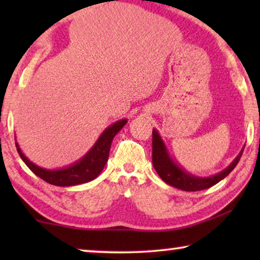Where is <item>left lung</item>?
Masks as SVG:
<instances>
[{
	"mask_svg": "<svg viewBox=\"0 0 260 260\" xmlns=\"http://www.w3.org/2000/svg\"><path fill=\"white\" fill-rule=\"evenodd\" d=\"M243 155V150L240 154L237 156V158L231 163L229 168L222 170L218 175L211 176V177H195L190 174H188L177 167L175 163L172 161L169 157L167 149L163 144V142L157 134V131L152 130V166L159 177L165 181L166 183L170 184V186L179 188V189L186 190V191H197V190H204L207 188L214 186L221 181L223 177H226L232 170L236 168V166L239 162V159Z\"/></svg>",
	"mask_w": 260,
	"mask_h": 260,
	"instance_id": "8db88e82",
	"label": "left lung"
}]
</instances>
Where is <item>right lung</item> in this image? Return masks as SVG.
<instances>
[{
    "label": "right lung",
    "instance_id": "right-lung-1",
    "mask_svg": "<svg viewBox=\"0 0 260 260\" xmlns=\"http://www.w3.org/2000/svg\"><path fill=\"white\" fill-rule=\"evenodd\" d=\"M126 124V119L118 120L111 126H109L102 136L99 137L94 147L87 152L86 156L77 162L76 165L69 167V168L60 169V170H47L40 167L35 166L31 163L26 156L22 154L19 145L16 144L17 152L20 157L26 163V166L33 172L35 175H38L46 182L54 184V186L66 187V186H76V184L86 183L88 181L94 180L104 168L109 158L110 147H111L113 137L116 134L122 129Z\"/></svg>",
    "mask_w": 260,
    "mask_h": 260
}]
</instances>
